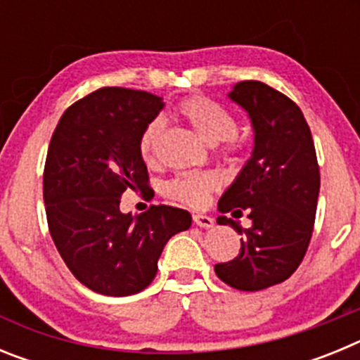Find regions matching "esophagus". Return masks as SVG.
<instances>
[{
	"label": "esophagus",
	"instance_id": "34e87169",
	"mask_svg": "<svg viewBox=\"0 0 360 360\" xmlns=\"http://www.w3.org/2000/svg\"><path fill=\"white\" fill-rule=\"evenodd\" d=\"M193 221H195L198 227H203V229L212 227V224H214V219L207 214H193Z\"/></svg>",
	"mask_w": 360,
	"mask_h": 360
}]
</instances>
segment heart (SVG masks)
I'll use <instances>...</instances> for the list:
<instances>
[{
    "label": "heart",
    "mask_w": 360,
    "mask_h": 360,
    "mask_svg": "<svg viewBox=\"0 0 360 360\" xmlns=\"http://www.w3.org/2000/svg\"><path fill=\"white\" fill-rule=\"evenodd\" d=\"M176 113L186 122H189L195 131L209 144L221 142L225 153H236L241 142L236 135V120L231 111L212 98L203 95H193L184 98L178 104ZM162 139V120L153 119L142 129L139 139V153L144 164L155 165L158 158V144ZM218 176L209 171L200 173H182L165 184L164 193L167 198L180 202L189 207H203L207 203L209 195L218 187Z\"/></svg>",
    "instance_id": "obj_1"
}]
</instances>
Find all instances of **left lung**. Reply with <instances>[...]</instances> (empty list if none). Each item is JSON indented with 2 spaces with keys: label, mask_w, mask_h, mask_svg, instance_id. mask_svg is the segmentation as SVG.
Here are the masks:
<instances>
[{
  "label": "left lung",
  "mask_w": 360,
  "mask_h": 360,
  "mask_svg": "<svg viewBox=\"0 0 360 360\" xmlns=\"http://www.w3.org/2000/svg\"><path fill=\"white\" fill-rule=\"evenodd\" d=\"M231 98L249 111L256 133L252 158L221 198L219 212L243 216L250 229L219 216L241 238L240 252L214 265L225 285L243 292L265 290L295 272L314 232L321 174L310 128L297 104L259 81L234 86Z\"/></svg>",
  "instance_id": "1"
}]
</instances>
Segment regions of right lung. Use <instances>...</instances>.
Returning a JSON list of instances; mask_svg holds the SVG:
<instances>
[{
	"label": "right lung",
	"instance_id": "1",
	"mask_svg": "<svg viewBox=\"0 0 360 360\" xmlns=\"http://www.w3.org/2000/svg\"><path fill=\"white\" fill-rule=\"evenodd\" d=\"M164 98L106 86L63 113L43 173L46 221L63 262L90 290L131 295L151 285L164 245L191 227V214L173 205H149L139 216L119 209L124 191L149 193L139 153L142 129Z\"/></svg>",
	"mask_w": 360,
	"mask_h": 360
}]
</instances>
